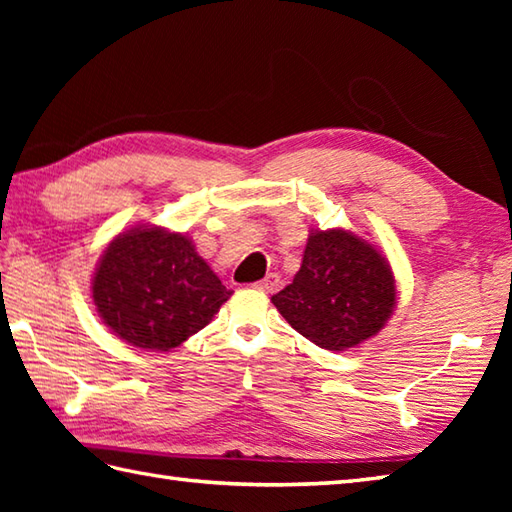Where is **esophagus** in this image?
I'll return each instance as SVG.
<instances>
[{"label": "esophagus", "instance_id": "1", "mask_svg": "<svg viewBox=\"0 0 512 512\" xmlns=\"http://www.w3.org/2000/svg\"><path fill=\"white\" fill-rule=\"evenodd\" d=\"M279 284H281L279 275H277V273H270V275H266L262 281H257L255 288L262 290V292H275V290L279 288Z\"/></svg>", "mask_w": 512, "mask_h": 512}]
</instances>
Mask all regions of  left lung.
Listing matches in <instances>:
<instances>
[{"label":"left lung","instance_id":"obj_1","mask_svg":"<svg viewBox=\"0 0 512 512\" xmlns=\"http://www.w3.org/2000/svg\"><path fill=\"white\" fill-rule=\"evenodd\" d=\"M273 303L308 341L343 352L383 330L396 306V281L365 239L343 228L312 231L299 273Z\"/></svg>","mask_w":512,"mask_h":512}]
</instances>
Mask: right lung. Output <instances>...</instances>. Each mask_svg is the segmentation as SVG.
Here are the masks:
<instances>
[{
	"mask_svg": "<svg viewBox=\"0 0 512 512\" xmlns=\"http://www.w3.org/2000/svg\"><path fill=\"white\" fill-rule=\"evenodd\" d=\"M233 295L187 235L138 226L112 239L92 279L94 306L118 339L169 352Z\"/></svg>",
	"mask_w": 512,
	"mask_h": 512,
	"instance_id": "add662e5",
	"label": "right lung"
}]
</instances>
